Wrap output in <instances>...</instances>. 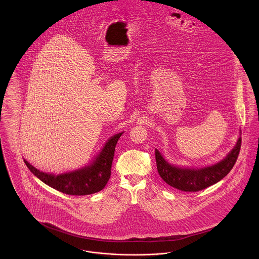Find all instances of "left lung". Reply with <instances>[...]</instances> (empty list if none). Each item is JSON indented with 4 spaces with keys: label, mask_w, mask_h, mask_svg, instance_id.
I'll return each instance as SVG.
<instances>
[{
    "label": "left lung",
    "mask_w": 259,
    "mask_h": 259,
    "mask_svg": "<svg viewBox=\"0 0 259 259\" xmlns=\"http://www.w3.org/2000/svg\"><path fill=\"white\" fill-rule=\"evenodd\" d=\"M241 147V138L222 162L206 168L187 169L169 164L156 149V163L160 177L169 186L183 192H199L220 182L234 166Z\"/></svg>",
    "instance_id": "1"
}]
</instances>
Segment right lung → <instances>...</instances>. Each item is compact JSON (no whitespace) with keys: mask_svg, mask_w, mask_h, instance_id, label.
<instances>
[{"mask_svg":"<svg viewBox=\"0 0 259 259\" xmlns=\"http://www.w3.org/2000/svg\"><path fill=\"white\" fill-rule=\"evenodd\" d=\"M121 135L122 133H119L111 137L93 164L78 171L55 176L40 172L28 161H24L30 172L55 190L71 196L91 195L101 191L106 186L111 175L116 144Z\"/></svg>","mask_w":259,"mask_h":259,"instance_id":"1","label":"right lung"}]
</instances>
